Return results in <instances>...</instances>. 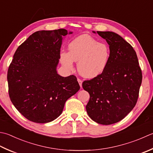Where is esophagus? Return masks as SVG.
Wrapping results in <instances>:
<instances>
[{
  "mask_svg": "<svg viewBox=\"0 0 153 153\" xmlns=\"http://www.w3.org/2000/svg\"><path fill=\"white\" fill-rule=\"evenodd\" d=\"M77 82H78V83H79V86L81 87V88H82V81L80 79H77Z\"/></svg>",
  "mask_w": 153,
  "mask_h": 153,
  "instance_id": "34e87169",
  "label": "esophagus"
}]
</instances>
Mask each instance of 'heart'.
<instances>
[{"label": "heart", "mask_w": 153, "mask_h": 153, "mask_svg": "<svg viewBox=\"0 0 153 153\" xmlns=\"http://www.w3.org/2000/svg\"><path fill=\"white\" fill-rule=\"evenodd\" d=\"M68 52L59 53L62 64L68 71L74 69L77 62V70L85 78H95L106 70L111 58L109 47L91 36L83 34L75 38L68 45Z\"/></svg>", "instance_id": "1"}]
</instances>
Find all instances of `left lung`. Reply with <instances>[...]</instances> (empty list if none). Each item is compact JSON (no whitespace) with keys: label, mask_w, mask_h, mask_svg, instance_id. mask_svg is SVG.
<instances>
[{"label":"left lung","mask_w":153,"mask_h":153,"mask_svg":"<svg viewBox=\"0 0 153 153\" xmlns=\"http://www.w3.org/2000/svg\"><path fill=\"white\" fill-rule=\"evenodd\" d=\"M93 32L106 40L111 58L103 74L82 83L90 95L86 111L97 123L111 125L122 120L135 106L142 72L135 51L121 36L109 31Z\"/></svg>","instance_id":"left-lung-1"}]
</instances>
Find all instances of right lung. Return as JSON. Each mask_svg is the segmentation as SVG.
Returning <instances> with one entry per match:
<instances>
[{
  "mask_svg": "<svg viewBox=\"0 0 153 153\" xmlns=\"http://www.w3.org/2000/svg\"><path fill=\"white\" fill-rule=\"evenodd\" d=\"M62 28L33 33L19 46L8 68L10 99L27 119L38 123L55 120L69 98L79 90L76 76L57 72L64 37Z\"/></svg>",
  "mask_w": 153,
  "mask_h": 153,
  "instance_id": "obj_1",
  "label": "right lung"
}]
</instances>
